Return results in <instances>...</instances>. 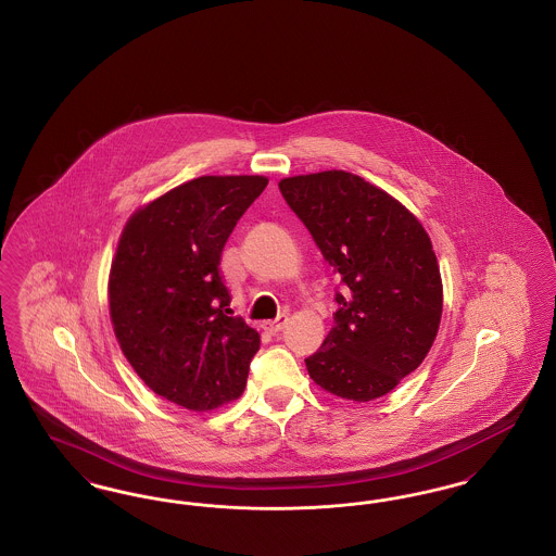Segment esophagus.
I'll use <instances>...</instances> for the list:
<instances>
[{"instance_id": "obj_1", "label": "esophagus", "mask_w": 556, "mask_h": 556, "mask_svg": "<svg viewBox=\"0 0 556 556\" xmlns=\"http://www.w3.org/2000/svg\"><path fill=\"white\" fill-rule=\"evenodd\" d=\"M286 325H288V315H279L275 320H268V323H265L263 327H265L266 331H270V333H279Z\"/></svg>"}]
</instances>
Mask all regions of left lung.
Returning a JSON list of instances; mask_svg holds the SVG:
<instances>
[{"mask_svg": "<svg viewBox=\"0 0 556 556\" xmlns=\"http://www.w3.org/2000/svg\"><path fill=\"white\" fill-rule=\"evenodd\" d=\"M342 277L329 336L306 358L311 379L333 396L369 402L424 363L442 318V277L431 239L390 193L345 170L279 181Z\"/></svg>", "mask_w": 556, "mask_h": 556, "instance_id": "left-lung-1", "label": "left lung"}]
</instances>
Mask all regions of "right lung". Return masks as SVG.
<instances>
[{
  "label": "right lung",
  "mask_w": 556,
  "mask_h": 556,
  "mask_svg": "<svg viewBox=\"0 0 556 556\" xmlns=\"http://www.w3.org/2000/svg\"><path fill=\"white\" fill-rule=\"evenodd\" d=\"M261 175L198 177L132 214L110 268L114 336L143 383L189 410L241 396L256 329L229 317L220 254L241 214L265 191Z\"/></svg>",
  "instance_id": "add662e5"
}]
</instances>
